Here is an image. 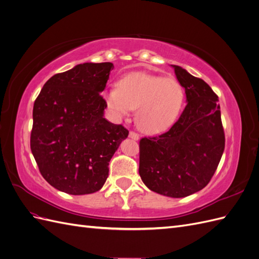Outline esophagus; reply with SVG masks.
Here are the masks:
<instances>
[{
  "instance_id": "obj_1",
  "label": "esophagus",
  "mask_w": 259,
  "mask_h": 259,
  "mask_svg": "<svg viewBox=\"0 0 259 259\" xmlns=\"http://www.w3.org/2000/svg\"><path fill=\"white\" fill-rule=\"evenodd\" d=\"M128 137H130V138H132V139H134V140H138V139H139V135H138V134H136L135 132H130Z\"/></svg>"
}]
</instances>
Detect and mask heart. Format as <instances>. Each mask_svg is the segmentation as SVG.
Wrapping results in <instances>:
<instances>
[{
  "label": "heart",
  "instance_id": "obj_1",
  "mask_svg": "<svg viewBox=\"0 0 259 259\" xmlns=\"http://www.w3.org/2000/svg\"><path fill=\"white\" fill-rule=\"evenodd\" d=\"M108 107L123 116L136 109L137 126L148 134L166 131L176 120L184 100L180 84L170 77L131 73L119 82V89L106 93Z\"/></svg>",
  "mask_w": 259,
  "mask_h": 259
}]
</instances>
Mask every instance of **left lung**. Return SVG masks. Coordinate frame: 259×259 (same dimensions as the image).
Returning <instances> with one entry per match:
<instances>
[{
	"instance_id": "8db88e82",
	"label": "left lung",
	"mask_w": 259,
	"mask_h": 259,
	"mask_svg": "<svg viewBox=\"0 0 259 259\" xmlns=\"http://www.w3.org/2000/svg\"><path fill=\"white\" fill-rule=\"evenodd\" d=\"M174 68L187 105L164 134L139 142V175L159 194L185 198L202 190L213 177L225 149L218 97L202 79Z\"/></svg>"
}]
</instances>
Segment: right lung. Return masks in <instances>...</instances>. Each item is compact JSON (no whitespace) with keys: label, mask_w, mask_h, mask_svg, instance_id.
<instances>
[{"label":"right lung","mask_w":259,"mask_h":259,"mask_svg":"<svg viewBox=\"0 0 259 259\" xmlns=\"http://www.w3.org/2000/svg\"><path fill=\"white\" fill-rule=\"evenodd\" d=\"M111 62H85L53 75L34 101L30 147L42 176L73 195L103 188L128 131L104 117Z\"/></svg>","instance_id":"obj_1"}]
</instances>
